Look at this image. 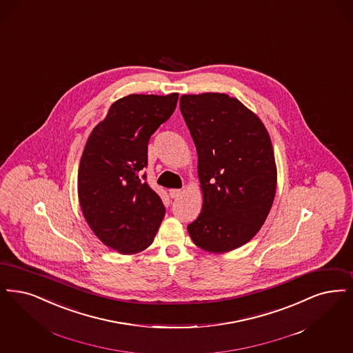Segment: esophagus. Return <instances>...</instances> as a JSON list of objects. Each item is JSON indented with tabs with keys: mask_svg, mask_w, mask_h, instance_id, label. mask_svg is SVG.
<instances>
[{
	"mask_svg": "<svg viewBox=\"0 0 353 353\" xmlns=\"http://www.w3.org/2000/svg\"><path fill=\"white\" fill-rule=\"evenodd\" d=\"M170 198H179L183 196V190L181 189H170Z\"/></svg>",
	"mask_w": 353,
	"mask_h": 353,
	"instance_id": "obj_1",
	"label": "esophagus"
}]
</instances>
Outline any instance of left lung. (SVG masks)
Masks as SVG:
<instances>
[{
    "label": "left lung",
    "mask_w": 353,
    "mask_h": 353,
    "mask_svg": "<svg viewBox=\"0 0 353 353\" xmlns=\"http://www.w3.org/2000/svg\"><path fill=\"white\" fill-rule=\"evenodd\" d=\"M180 110L197 148L203 194L189 235L208 252L239 248L264 225L276 194L268 131L239 99L225 93L183 94Z\"/></svg>",
    "instance_id": "1"
}]
</instances>
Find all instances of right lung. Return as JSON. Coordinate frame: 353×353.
I'll use <instances>...</instances> for the list:
<instances>
[{"label": "right lung", "mask_w": 353, "mask_h": 353, "mask_svg": "<svg viewBox=\"0 0 353 353\" xmlns=\"http://www.w3.org/2000/svg\"><path fill=\"white\" fill-rule=\"evenodd\" d=\"M177 101V93L119 99L85 144L77 179L80 206L96 236L119 254L150 247L164 218L161 198L143 181V168L151 135Z\"/></svg>", "instance_id": "obj_1"}]
</instances>
